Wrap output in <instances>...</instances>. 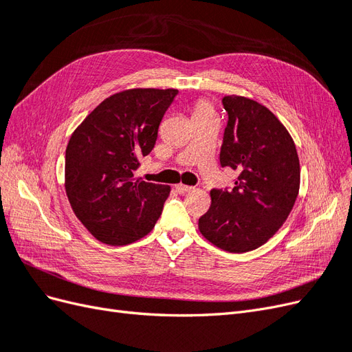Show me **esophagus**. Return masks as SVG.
Here are the masks:
<instances>
[{"mask_svg":"<svg viewBox=\"0 0 352 352\" xmlns=\"http://www.w3.org/2000/svg\"><path fill=\"white\" fill-rule=\"evenodd\" d=\"M194 188L192 186H188V185H184V184H179L176 185V190L179 194H186V192H190Z\"/></svg>","mask_w":352,"mask_h":352,"instance_id":"34e87169","label":"esophagus"}]
</instances>
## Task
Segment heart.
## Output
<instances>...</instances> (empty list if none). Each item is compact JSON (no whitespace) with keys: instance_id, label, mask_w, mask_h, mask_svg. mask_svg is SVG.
Wrapping results in <instances>:
<instances>
[{"instance_id":"heart-1","label":"heart","mask_w":352,"mask_h":352,"mask_svg":"<svg viewBox=\"0 0 352 352\" xmlns=\"http://www.w3.org/2000/svg\"><path fill=\"white\" fill-rule=\"evenodd\" d=\"M212 113V109L210 107V104L201 101L195 105V110H194V116H199V114H210Z\"/></svg>"}]
</instances>
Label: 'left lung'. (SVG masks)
Returning <instances> with one entry per match:
<instances>
[{"mask_svg":"<svg viewBox=\"0 0 352 352\" xmlns=\"http://www.w3.org/2000/svg\"><path fill=\"white\" fill-rule=\"evenodd\" d=\"M229 120L221 167L239 173L232 189H212L198 220L201 235L228 252H247L267 242L294 208L300 190V158L292 136L263 104L228 95Z\"/></svg>","mask_w":352,"mask_h":352,"instance_id":"1","label":"left lung"}]
</instances>
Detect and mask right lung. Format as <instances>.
I'll return each instance as SVG.
<instances>
[{
  "label": "right lung",
  "instance_id": "obj_1",
  "mask_svg": "<svg viewBox=\"0 0 352 352\" xmlns=\"http://www.w3.org/2000/svg\"><path fill=\"white\" fill-rule=\"evenodd\" d=\"M177 89L113 94L74 129L66 148L65 188L72 210L94 238L127 245L153 230L168 185L135 177L153 151L158 126Z\"/></svg>",
  "mask_w": 352,
  "mask_h": 352
}]
</instances>
